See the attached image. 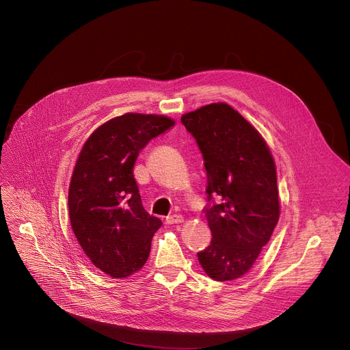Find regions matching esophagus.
Returning <instances> with one entry per match:
<instances>
[{"label": "esophagus", "instance_id": "obj_1", "mask_svg": "<svg viewBox=\"0 0 350 350\" xmlns=\"http://www.w3.org/2000/svg\"><path fill=\"white\" fill-rule=\"evenodd\" d=\"M166 221H167V224H180L184 221V219L181 215H172L166 219Z\"/></svg>", "mask_w": 350, "mask_h": 350}]
</instances>
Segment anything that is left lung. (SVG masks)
Instances as JSON below:
<instances>
[{"mask_svg": "<svg viewBox=\"0 0 350 350\" xmlns=\"http://www.w3.org/2000/svg\"><path fill=\"white\" fill-rule=\"evenodd\" d=\"M181 123L196 139L208 176L204 212L212 241L198 252V260L216 281L239 278L251 270L278 223L273 155L259 131L228 104L205 105L183 115Z\"/></svg>", "mask_w": 350, "mask_h": 350, "instance_id": "1", "label": "left lung"}]
</instances>
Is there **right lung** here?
<instances>
[{
  "instance_id": "1",
  "label": "right lung",
  "mask_w": 350,
  "mask_h": 350,
  "mask_svg": "<svg viewBox=\"0 0 350 350\" xmlns=\"http://www.w3.org/2000/svg\"><path fill=\"white\" fill-rule=\"evenodd\" d=\"M173 126L162 115L124 113L99 126L77 158L68 198L72 230L91 263L113 278L145 265L162 226L144 209L133 167L141 149Z\"/></svg>"
}]
</instances>
